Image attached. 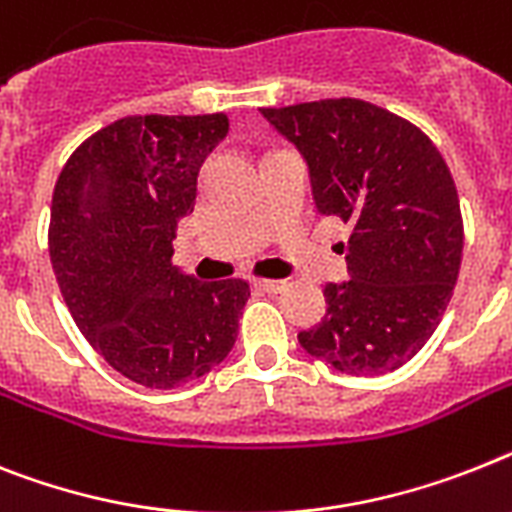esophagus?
Segmentation results:
<instances>
[{
    "label": "esophagus",
    "mask_w": 512,
    "mask_h": 512,
    "mask_svg": "<svg viewBox=\"0 0 512 512\" xmlns=\"http://www.w3.org/2000/svg\"><path fill=\"white\" fill-rule=\"evenodd\" d=\"M257 289L268 291V294H281L286 289V281H270V278H257L255 281Z\"/></svg>",
    "instance_id": "esophagus-1"
}]
</instances>
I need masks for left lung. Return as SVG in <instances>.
Instances as JSON below:
<instances>
[{"instance_id":"left-lung-1","label":"left lung","mask_w":512,"mask_h":512,"mask_svg":"<svg viewBox=\"0 0 512 512\" xmlns=\"http://www.w3.org/2000/svg\"><path fill=\"white\" fill-rule=\"evenodd\" d=\"M309 169L322 216L354 223L349 281L325 286L309 356L356 377L419 354L458 281L463 218L448 163L419 127L359 98L260 109Z\"/></svg>"}]
</instances>
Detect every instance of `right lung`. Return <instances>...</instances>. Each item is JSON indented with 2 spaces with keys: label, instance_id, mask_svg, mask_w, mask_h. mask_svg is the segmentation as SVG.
<instances>
[{
  "label": "right lung",
  "instance_id": "1",
  "mask_svg": "<svg viewBox=\"0 0 512 512\" xmlns=\"http://www.w3.org/2000/svg\"><path fill=\"white\" fill-rule=\"evenodd\" d=\"M226 132V114L117 119L72 153L54 187L49 255L72 320L145 388H182L234 349L249 283H203L171 263Z\"/></svg>",
  "mask_w": 512,
  "mask_h": 512
}]
</instances>
